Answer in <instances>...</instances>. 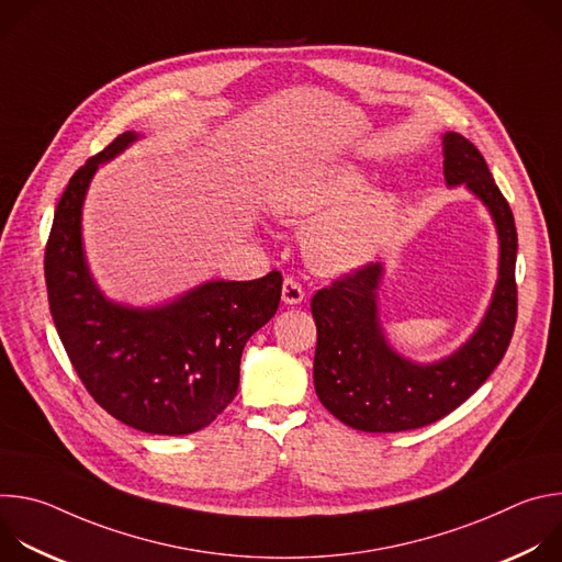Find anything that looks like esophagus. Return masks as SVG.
<instances>
[{
	"instance_id": "34e87169",
	"label": "esophagus",
	"mask_w": 562,
	"mask_h": 562,
	"mask_svg": "<svg viewBox=\"0 0 562 562\" xmlns=\"http://www.w3.org/2000/svg\"><path fill=\"white\" fill-rule=\"evenodd\" d=\"M304 300V289L297 284V280L293 278H284V284H282V302L284 304H300Z\"/></svg>"
}]
</instances>
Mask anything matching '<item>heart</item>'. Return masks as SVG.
I'll return each mask as SVG.
<instances>
[{
  "label": "heart",
  "instance_id": "obj_1",
  "mask_svg": "<svg viewBox=\"0 0 562 562\" xmlns=\"http://www.w3.org/2000/svg\"><path fill=\"white\" fill-rule=\"evenodd\" d=\"M367 176L353 162H334L282 184L273 213L293 224H308L304 251L327 273H349L369 265L397 220L400 200L389 189H364Z\"/></svg>",
  "mask_w": 562,
  "mask_h": 562
}]
</instances>
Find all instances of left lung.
I'll return each instance as SVG.
<instances>
[{"mask_svg": "<svg viewBox=\"0 0 562 562\" xmlns=\"http://www.w3.org/2000/svg\"><path fill=\"white\" fill-rule=\"evenodd\" d=\"M445 182L464 187L485 204L498 233V280L475 331L453 353L416 362L397 353L380 323L384 265H369L317 291L311 313L317 327L315 393L340 423L369 434L431 425L483 384L503 360L516 327L518 235L512 209L485 157L460 133L442 135Z\"/></svg>", "mask_w": 562, "mask_h": 562, "instance_id": "obj_1", "label": "left lung"}]
</instances>
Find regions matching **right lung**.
Here are the masks:
<instances>
[{
  "mask_svg": "<svg viewBox=\"0 0 562 562\" xmlns=\"http://www.w3.org/2000/svg\"><path fill=\"white\" fill-rule=\"evenodd\" d=\"M139 137H115L75 171L59 198L44 256L48 304L79 380L102 409L144 434L187 436L231 405L239 358L276 315L282 276L209 280L155 306L106 297L87 262L82 209L100 165Z\"/></svg>",
  "mask_w": 562,
  "mask_h": 562,
  "instance_id": "right-lung-1",
  "label": "right lung"
}]
</instances>
